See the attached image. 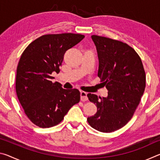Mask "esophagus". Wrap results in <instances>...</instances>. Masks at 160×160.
I'll return each mask as SVG.
<instances>
[{"mask_svg":"<svg viewBox=\"0 0 160 160\" xmlns=\"http://www.w3.org/2000/svg\"><path fill=\"white\" fill-rule=\"evenodd\" d=\"M80 99H81V101H82V102L87 101V100L88 99V96H87V93L85 92H83V91L80 92Z\"/></svg>","mask_w":160,"mask_h":160,"instance_id":"1","label":"esophagus"}]
</instances>
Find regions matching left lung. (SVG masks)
<instances>
[{"label":"left lung","mask_w":160,"mask_h":160,"mask_svg":"<svg viewBox=\"0 0 160 160\" xmlns=\"http://www.w3.org/2000/svg\"><path fill=\"white\" fill-rule=\"evenodd\" d=\"M92 39L98 53V77L108 90V97L88 94L97 112L87 120L97 131L111 132L132 118L144 93L145 72L139 55L126 43L97 35Z\"/></svg>","instance_id":"obj_1"}]
</instances>
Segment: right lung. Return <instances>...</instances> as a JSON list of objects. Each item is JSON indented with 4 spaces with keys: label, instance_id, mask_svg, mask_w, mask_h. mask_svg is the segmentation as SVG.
Returning <instances> with one entry per match:
<instances>
[{
    "label": "right lung",
    "instance_id": "add662e5",
    "mask_svg": "<svg viewBox=\"0 0 160 160\" xmlns=\"http://www.w3.org/2000/svg\"><path fill=\"white\" fill-rule=\"evenodd\" d=\"M85 36L50 34L39 37L27 47L19 61L15 90L26 116L34 125L50 128L60 123L80 99L77 89L65 90L52 82L53 71H60L64 54Z\"/></svg>",
    "mask_w": 160,
    "mask_h": 160
}]
</instances>
